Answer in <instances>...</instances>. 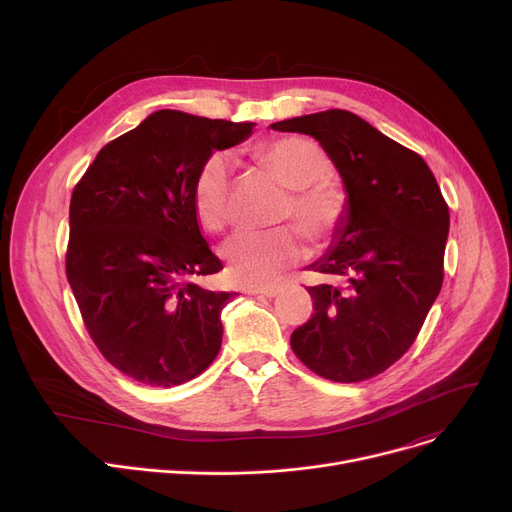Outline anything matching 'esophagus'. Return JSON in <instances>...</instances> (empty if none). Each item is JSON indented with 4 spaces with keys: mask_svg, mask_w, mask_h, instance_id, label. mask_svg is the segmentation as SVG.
<instances>
[{
    "mask_svg": "<svg viewBox=\"0 0 512 512\" xmlns=\"http://www.w3.org/2000/svg\"><path fill=\"white\" fill-rule=\"evenodd\" d=\"M280 286L278 284H272V286H263V288H255V290H249L251 294H259V297H267V299H274L280 294Z\"/></svg>",
    "mask_w": 512,
    "mask_h": 512,
    "instance_id": "obj_1",
    "label": "esophagus"
}]
</instances>
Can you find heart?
Masks as SVG:
<instances>
[{
	"label": "heart",
	"instance_id": "heart-1",
	"mask_svg": "<svg viewBox=\"0 0 512 512\" xmlns=\"http://www.w3.org/2000/svg\"><path fill=\"white\" fill-rule=\"evenodd\" d=\"M261 168L290 188L278 222L291 226L267 232H236L222 245L228 276L236 284L261 286L274 282L286 267L305 257L303 232L315 245L330 240L346 220L348 197L328 180L326 151L303 137H284L263 143L253 151ZM232 164L228 155H209L195 178L193 205L203 228L222 232L232 218L230 209Z\"/></svg>",
	"mask_w": 512,
	"mask_h": 512
}]
</instances>
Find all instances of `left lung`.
I'll list each match as a JSON object with an SVG mask.
<instances>
[{"instance_id": "1", "label": "left lung", "mask_w": 512, "mask_h": 512, "mask_svg": "<svg viewBox=\"0 0 512 512\" xmlns=\"http://www.w3.org/2000/svg\"><path fill=\"white\" fill-rule=\"evenodd\" d=\"M313 137L336 166L348 213L326 255L307 265L313 315L290 346L313 373L363 382L415 342L444 280L448 205L421 155L346 110L272 124Z\"/></svg>"}]
</instances>
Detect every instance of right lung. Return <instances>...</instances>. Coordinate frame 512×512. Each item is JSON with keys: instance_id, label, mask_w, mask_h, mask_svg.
Returning <instances> with one entry per match:
<instances>
[{"instance_id": "right-lung-1", "label": "right lung", "mask_w": 512, "mask_h": 512, "mask_svg": "<svg viewBox=\"0 0 512 512\" xmlns=\"http://www.w3.org/2000/svg\"><path fill=\"white\" fill-rule=\"evenodd\" d=\"M253 126L153 112L107 143L74 186L66 276L101 355L132 380L180 386L220 353L232 292L191 282L222 270L193 186L203 161L247 141Z\"/></svg>"}]
</instances>
